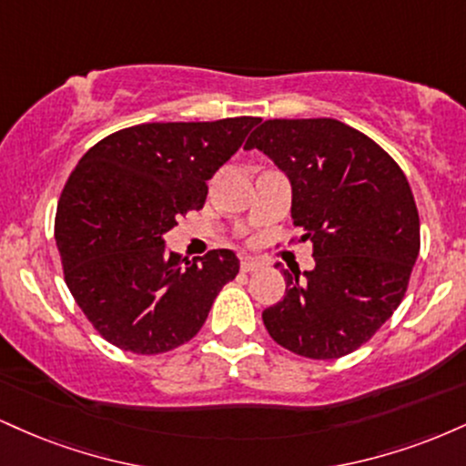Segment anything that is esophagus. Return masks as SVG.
Returning <instances> with one entry per match:
<instances>
[{
    "instance_id": "34e87169",
    "label": "esophagus",
    "mask_w": 466,
    "mask_h": 466,
    "mask_svg": "<svg viewBox=\"0 0 466 466\" xmlns=\"http://www.w3.org/2000/svg\"><path fill=\"white\" fill-rule=\"evenodd\" d=\"M260 260H256V258H249V256H245L243 260H240V269L243 271H256V269H260Z\"/></svg>"
}]
</instances>
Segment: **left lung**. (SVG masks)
<instances>
[{
  "instance_id": "left-lung-1",
  "label": "left lung",
  "mask_w": 466,
  "mask_h": 466,
  "mask_svg": "<svg viewBox=\"0 0 466 466\" xmlns=\"http://www.w3.org/2000/svg\"><path fill=\"white\" fill-rule=\"evenodd\" d=\"M245 148L291 181L293 226L315 258L311 271L282 269L285 298L263 311L265 329L309 360L349 355L397 311L419 258V210L403 170L333 117L265 120Z\"/></svg>"
}]
</instances>
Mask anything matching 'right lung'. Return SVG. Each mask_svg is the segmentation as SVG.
<instances>
[{
  "label": "right lung",
  "mask_w": 466,
  "mask_h": 466,
  "mask_svg": "<svg viewBox=\"0 0 466 466\" xmlns=\"http://www.w3.org/2000/svg\"><path fill=\"white\" fill-rule=\"evenodd\" d=\"M258 122H148L80 157L58 199L55 238L74 300L109 344L159 355L199 333L238 258L212 249L188 260L166 251L164 234L201 210L208 179Z\"/></svg>",
  "instance_id": "add662e5"
}]
</instances>
